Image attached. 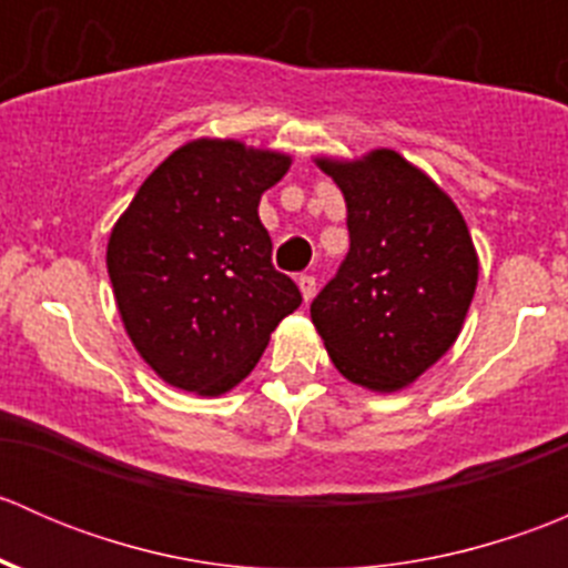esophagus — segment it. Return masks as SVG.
Masks as SVG:
<instances>
[{"instance_id": "esophagus-1", "label": "esophagus", "mask_w": 568, "mask_h": 568, "mask_svg": "<svg viewBox=\"0 0 568 568\" xmlns=\"http://www.w3.org/2000/svg\"><path fill=\"white\" fill-rule=\"evenodd\" d=\"M296 283H300L302 300H305V302H311L313 296H316V277H313V274H302V277L296 280Z\"/></svg>"}]
</instances>
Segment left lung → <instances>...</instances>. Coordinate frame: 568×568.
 Instances as JSON below:
<instances>
[{
	"label": "left lung",
	"mask_w": 568,
	"mask_h": 568,
	"mask_svg": "<svg viewBox=\"0 0 568 568\" xmlns=\"http://www.w3.org/2000/svg\"><path fill=\"white\" fill-rule=\"evenodd\" d=\"M316 164L346 197L352 244L311 318L348 382L395 393L459 337L478 285L467 222L432 178L387 148Z\"/></svg>",
	"instance_id": "obj_1"
}]
</instances>
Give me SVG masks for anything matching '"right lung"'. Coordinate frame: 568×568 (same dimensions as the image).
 <instances>
[{"mask_svg":"<svg viewBox=\"0 0 568 568\" xmlns=\"http://www.w3.org/2000/svg\"><path fill=\"white\" fill-rule=\"evenodd\" d=\"M291 156L236 140H194L170 153L112 227L106 268L140 357L168 385L220 395L255 368L268 335L302 305L272 266L257 216Z\"/></svg>","mask_w":568,"mask_h":568,"instance_id":"1","label":"right lung"}]
</instances>
